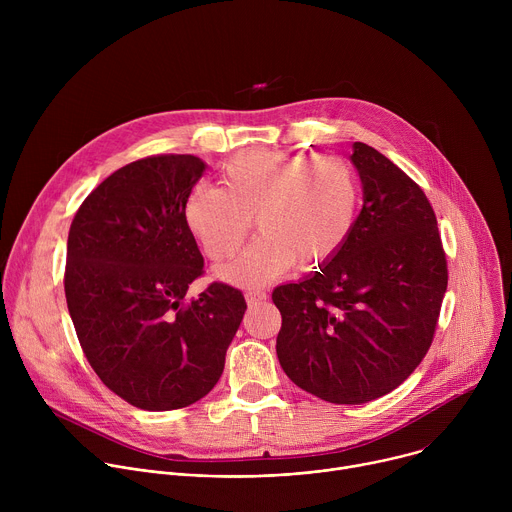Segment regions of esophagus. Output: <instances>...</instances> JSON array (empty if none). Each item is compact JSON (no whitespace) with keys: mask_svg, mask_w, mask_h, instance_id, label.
Listing matches in <instances>:
<instances>
[{"mask_svg":"<svg viewBox=\"0 0 512 512\" xmlns=\"http://www.w3.org/2000/svg\"><path fill=\"white\" fill-rule=\"evenodd\" d=\"M245 300H247L249 306H257V304H263L267 300V294L263 289H253V291H247Z\"/></svg>","mask_w":512,"mask_h":512,"instance_id":"obj_1","label":"esophagus"}]
</instances>
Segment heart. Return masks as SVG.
I'll use <instances>...</instances> for the list:
<instances>
[{
    "mask_svg": "<svg viewBox=\"0 0 512 512\" xmlns=\"http://www.w3.org/2000/svg\"><path fill=\"white\" fill-rule=\"evenodd\" d=\"M223 185L200 182L184 200V223L212 261L231 257L247 237L253 214L261 233L216 275L235 285H261L296 263L300 271L328 265L350 241L360 184L338 156L245 150L223 166Z\"/></svg>",
    "mask_w": 512,
    "mask_h": 512,
    "instance_id": "obj_1",
    "label": "heart"
}]
</instances>
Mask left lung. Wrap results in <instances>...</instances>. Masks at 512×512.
<instances>
[{"label":"left lung","instance_id":"1","mask_svg":"<svg viewBox=\"0 0 512 512\" xmlns=\"http://www.w3.org/2000/svg\"><path fill=\"white\" fill-rule=\"evenodd\" d=\"M362 208L320 271L273 289L277 358L300 389L360 405L397 389L431 346L448 287L435 212L389 158L354 141Z\"/></svg>","mask_w":512,"mask_h":512}]
</instances>
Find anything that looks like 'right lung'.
<instances>
[{"label":"right lung","instance_id":"right-lung-1","mask_svg":"<svg viewBox=\"0 0 512 512\" xmlns=\"http://www.w3.org/2000/svg\"><path fill=\"white\" fill-rule=\"evenodd\" d=\"M204 170L190 154L131 162L85 198L68 231L64 294L83 352L115 395L145 411L208 395L247 310L227 283L184 302L204 269L184 200Z\"/></svg>","mask_w":512,"mask_h":512}]
</instances>
